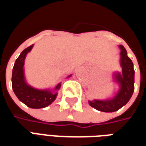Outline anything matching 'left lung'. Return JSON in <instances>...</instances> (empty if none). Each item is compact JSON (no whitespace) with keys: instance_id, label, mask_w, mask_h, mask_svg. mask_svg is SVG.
Segmentation results:
<instances>
[{"instance_id":"obj_1","label":"left lung","mask_w":146,"mask_h":146,"mask_svg":"<svg viewBox=\"0 0 146 146\" xmlns=\"http://www.w3.org/2000/svg\"><path fill=\"white\" fill-rule=\"evenodd\" d=\"M120 48V66L122 73L114 74V80L119 86V91L113 98L106 100L95 99L89 101V105L95 110L106 113H112L119 110L125 106L131 98L135 90V70L131 59L127 56V51L123 45H119Z\"/></svg>"}]
</instances>
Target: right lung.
<instances>
[{
	"instance_id": "right-lung-1",
	"label": "right lung",
	"mask_w": 146,
	"mask_h": 146,
	"mask_svg": "<svg viewBox=\"0 0 146 146\" xmlns=\"http://www.w3.org/2000/svg\"><path fill=\"white\" fill-rule=\"evenodd\" d=\"M33 47L32 44L23 50L15 61L12 70L11 85L14 93L23 103L32 109H40L47 107L55 100L58 95L56 92L60 88L61 83L56 85L54 92L48 89L39 90L27 84L24 75V62L27 53L31 51Z\"/></svg>"
}]
</instances>
